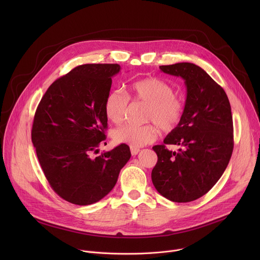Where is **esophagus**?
Segmentation results:
<instances>
[{"label":"esophagus","instance_id":"obj_1","mask_svg":"<svg viewBox=\"0 0 260 260\" xmlns=\"http://www.w3.org/2000/svg\"><path fill=\"white\" fill-rule=\"evenodd\" d=\"M139 152H140V149H139V148H136V147H131V153H132V155H133V156L137 155Z\"/></svg>","mask_w":260,"mask_h":260}]
</instances>
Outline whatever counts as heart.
<instances>
[{
    "instance_id": "obj_1",
    "label": "heart",
    "mask_w": 260,
    "mask_h": 260,
    "mask_svg": "<svg viewBox=\"0 0 260 260\" xmlns=\"http://www.w3.org/2000/svg\"><path fill=\"white\" fill-rule=\"evenodd\" d=\"M129 95L135 102L147 105L144 121L152 122L142 126L121 125L112 132L113 140L131 147L150 144L158 136V128L164 133L174 131L182 120L185 104L175 94L174 87L156 77L144 78L129 85ZM128 96L120 89L111 90L105 100V113L113 123H120L126 114Z\"/></svg>"
}]
</instances>
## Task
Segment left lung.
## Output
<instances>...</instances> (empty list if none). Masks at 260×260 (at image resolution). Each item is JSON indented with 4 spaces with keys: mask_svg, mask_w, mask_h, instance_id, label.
<instances>
[{
    "mask_svg": "<svg viewBox=\"0 0 260 260\" xmlns=\"http://www.w3.org/2000/svg\"><path fill=\"white\" fill-rule=\"evenodd\" d=\"M181 77L187 88L179 125L152 149L157 162L151 179L156 190L175 203H188L205 196L224 173L234 150V125L229 98L206 71L191 62L160 66ZM166 144H179L178 153Z\"/></svg>",
    "mask_w": 260,
    "mask_h": 260,
    "instance_id": "obj_1",
    "label": "left lung"
}]
</instances>
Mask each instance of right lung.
Instances as JSON below:
<instances>
[{
  "mask_svg": "<svg viewBox=\"0 0 260 260\" xmlns=\"http://www.w3.org/2000/svg\"><path fill=\"white\" fill-rule=\"evenodd\" d=\"M117 63H87L55 80L36 110L31 142L51 188L64 201L91 205L113 189L131 158L120 144L93 157L106 140L105 100Z\"/></svg>",
  "mask_w": 260,
  "mask_h": 260,
  "instance_id": "add662e5",
  "label": "right lung"
}]
</instances>
